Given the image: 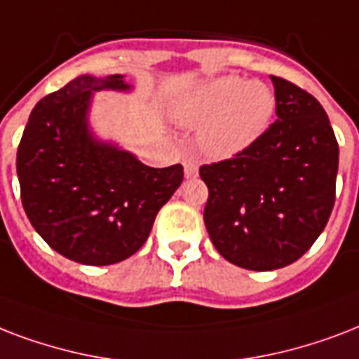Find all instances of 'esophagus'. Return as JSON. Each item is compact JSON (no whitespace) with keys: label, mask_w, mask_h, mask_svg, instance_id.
<instances>
[{"label":"esophagus","mask_w":359,"mask_h":359,"mask_svg":"<svg viewBox=\"0 0 359 359\" xmlns=\"http://www.w3.org/2000/svg\"><path fill=\"white\" fill-rule=\"evenodd\" d=\"M183 166H185V177L198 176V163H196L193 157H185V159H183Z\"/></svg>","instance_id":"obj_1"}]
</instances>
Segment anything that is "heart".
Returning <instances> with one entry per match:
<instances>
[{"instance_id":"1","label":"heart","mask_w":359,"mask_h":359,"mask_svg":"<svg viewBox=\"0 0 359 359\" xmlns=\"http://www.w3.org/2000/svg\"><path fill=\"white\" fill-rule=\"evenodd\" d=\"M275 93L262 82L221 76L191 91L176 108V119L200 129L205 154L229 159L245 151L268 130L275 114Z\"/></svg>"}]
</instances>
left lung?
<instances>
[{
	"mask_svg": "<svg viewBox=\"0 0 359 359\" xmlns=\"http://www.w3.org/2000/svg\"><path fill=\"white\" fill-rule=\"evenodd\" d=\"M277 119L251 148L200 166L204 223L221 257L269 271L304 257L335 204L339 144L315 97L279 76Z\"/></svg>",
	"mask_w": 359,
	"mask_h": 359,
	"instance_id": "8db88e82",
	"label": "left lung"
}]
</instances>
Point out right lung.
Returning a JSON list of instances; mask_svg holds the SVG:
<instances>
[{
	"label": "right lung",
	"mask_w": 359,
	"mask_h": 359,
	"mask_svg": "<svg viewBox=\"0 0 359 359\" xmlns=\"http://www.w3.org/2000/svg\"><path fill=\"white\" fill-rule=\"evenodd\" d=\"M129 90L121 74H82L43 97L22 135L16 172L29 223L74 262L108 266L135 255L183 182V166L151 168L93 138V91Z\"/></svg>",
	"instance_id": "obj_1"
}]
</instances>
